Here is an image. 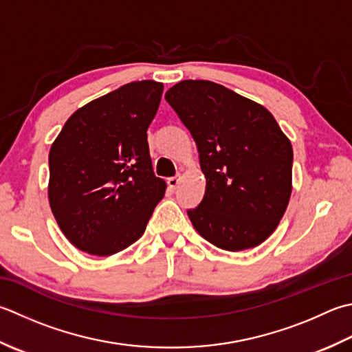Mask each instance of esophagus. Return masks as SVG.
I'll use <instances>...</instances> for the list:
<instances>
[{
    "label": "esophagus",
    "instance_id": "1",
    "mask_svg": "<svg viewBox=\"0 0 352 352\" xmlns=\"http://www.w3.org/2000/svg\"><path fill=\"white\" fill-rule=\"evenodd\" d=\"M178 184H180V177H170L168 178V186L170 189H177Z\"/></svg>",
    "mask_w": 352,
    "mask_h": 352
}]
</instances>
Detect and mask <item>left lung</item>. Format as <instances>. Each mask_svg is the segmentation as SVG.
Instances as JSON below:
<instances>
[{"label": "left lung", "mask_w": 352, "mask_h": 352, "mask_svg": "<svg viewBox=\"0 0 352 352\" xmlns=\"http://www.w3.org/2000/svg\"><path fill=\"white\" fill-rule=\"evenodd\" d=\"M164 98L194 137L206 177L192 226L227 252L264 243L290 201L292 142L267 108L215 82L182 80Z\"/></svg>", "instance_id": "8db88e82"}]
</instances>
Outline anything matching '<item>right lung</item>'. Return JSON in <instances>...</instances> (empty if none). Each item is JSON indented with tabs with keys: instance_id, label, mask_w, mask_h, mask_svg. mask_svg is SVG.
<instances>
[{
	"instance_id": "1",
	"label": "right lung",
	"mask_w": 352,
	"mask_h": 352,
	"mask_svg": "<svg viewBox=\"0 0 352 352\" xmlns=\"http://www.w3.org/2000/svg\"><path fill=\"white\" fill-rule=\"evenodd\" d=\"M162 93V82H131L74 111L53 142L48 201L79 250H125L163 198L166 183L154 174L146 134Z\"/></svg>"
}]
</instances>
